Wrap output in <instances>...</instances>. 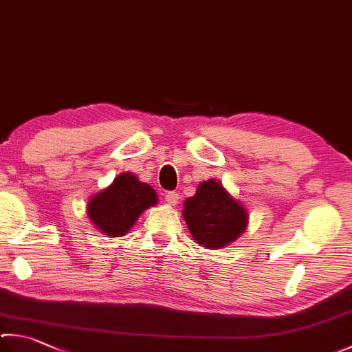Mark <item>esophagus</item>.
<instances>
[{"label":"esophagus","mask_w":352,"mask_h":352,"mask_svg":"<svg viewBox=\"0 0 352 352\" xmlns=\"http://www.w3.org/2000/svg\"><path fill=\"white\" fill-rule=\"evenodd\" d=\"M165 202L168 205H176L179 202V195L175 193V191H170V193L165 195Z\"/></svg>","instance_id":"obj_1"}]
</instances>
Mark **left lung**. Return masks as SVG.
<instances>
[{
	"label": "left lung",
	"instance_id": "8db88e82",
	"mask_svg": "<svg viewBox=\"0 0 352 352\" xmlns=\"http://www.w3.org/2000/svg\"><path fill=\"white\" fill-rule=\"evenodd\" d=\"M182 217L193 241L217 250L237 241L248 227V210L217 179L199 184L196 195L185 199Z\"/></svg>",
	"mask_w": 352,
	"mask_h": 352
}]
</instances>
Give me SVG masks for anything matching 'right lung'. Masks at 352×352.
Masks as SVG:
<instances>
[{"mask_svg":"<svg viewBox=\"0 0 352 352\" xmlns=\"http://www.w3.org/2000/svg\"><path fill=\"white\" fill-rule=\"evenodd\" d=\"M159 202L153 187L133 173L118 175L107 188L90 196L87 217L107 237L125 236L145 210Z\"/></svg>","mask_w":352,"mask_h":352,"instance_id":"1","label":"right lung"}]
</instances>
